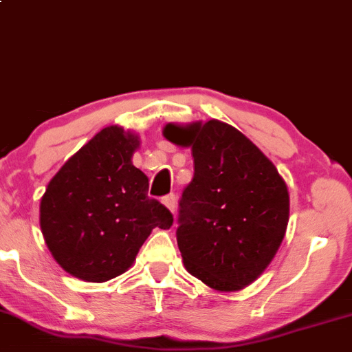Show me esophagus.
<instances>
[{
    "label": "esophagus",
    "instance_id": "obj_1",
    "mask_svg": "<svg viewBox=\"0 0 352 352\" xmlns=\"http://www.w3.org/2000/svg\"><path fill=\"white\" fill-rule=\"evenodd\" d=\"M161 203H163L164 206L168 208L169 211L173 212V214H175V211H176V196H175V195H168V196H164L163 199H161Z\"/></svg>",
    "mask_w": 352,
    "mask_h": 352
}]
</instances>
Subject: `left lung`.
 <instances>
[{
    "label": "left lung",
    "instance_id": "obj_1",
    "mask_svg": "<svg viewBox=\"0 0 352 352\" xmlns=\"http://www.w3.org/2000/svg\"><path fill=\"white\" fill-rule=\"evenodd\" d=\"M163 136L191 148L195 157L176 231L184 267L219 293L244 289L270 266L286 234V181L250 138L223 121L168 123Z\"/></svg>",
    "mask_w": 352,
    "mask_h": 352
}]
</instances>
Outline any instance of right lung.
I'll use <instances>...</instances> for the list:
<instances>
[{"mask_svg": "<svg viewBox=\"0 0 352 352\" xmlns=\"http://www.w3.org/2000/svg\"><path fill=\"white\" fill-rule=\"evenodd\" d=\"M140 136L108 126L61 166L39 204V226L59 266L86 283H104L133 266L155 228L173 214L148 197V176L133 164Z\"/></svg>", "mask_w": 352, "mask_h": 352, "instance_id": "add662e5", "label": "right lung"}]
</instances>
